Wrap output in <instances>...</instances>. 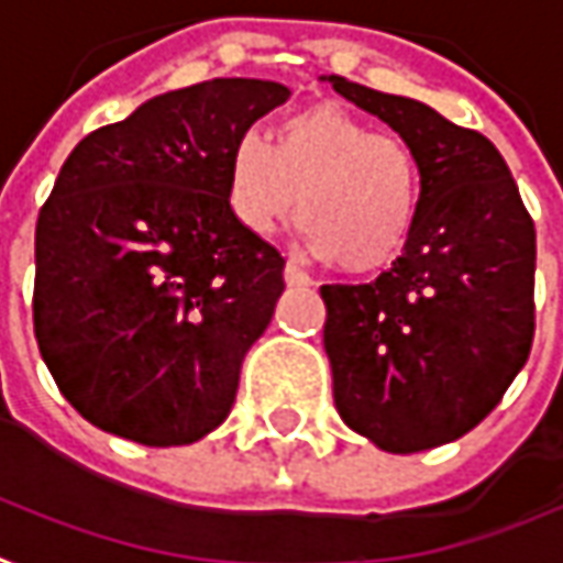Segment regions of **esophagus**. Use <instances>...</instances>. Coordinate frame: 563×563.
<instances>
[{"mask_svg": "<svg viewBox=\"0 0 563 563\" xmlns=\"http://www.w3.org/2000/svg\"><path fill=\"white\" fill-rule=\"evenodd\" d=\"M283 277H286V283H289V286H308V283H311V277H308V274H305V271H301L299 264L292 262V258H289V262H286V267H283Z\"/></svg>", "mask_w": 563, "mask_h": 563, "instance_id": "esophagus-1", "label": "esophagus"}]
</instances>
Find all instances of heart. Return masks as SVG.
I'll list each match as a JSON object with an SVG mask.
<instances>
[{
	"instance_id": "1",
	"label": "heart",
	"mask_w": 563,
	"mask_h": 563,
	"mask_svg": "<svg viewBox=\"0 0 563 563\" xmlns=\"http://www.w3.org/2000/svg\"><path fill=\"white\" fill-rule=\"evenodd\" d=\"M227 199L249 233L271 236L296 218L314 252L364 274L389 264L420 211V165L405 140L340 106L286 118L271 146L243 133L230 148Z\"/></svg>"
}]
</instances>
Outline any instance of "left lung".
I'll use <instances>...</instances> for the list:
<instances>
[{"mask_svg":"<svg viewBox=\"0 0 563 563\" xmlns=\"http://www.w3.org/2000/svg\"><path fill=\"white\" fill-rule=\"evenodd\" d=\"M330 80L389 124L420 165V211L374 283L320 286L340 417L383 452L471 433L530 358L536 230L498 148L437 108Z\"/></svg>","mask_w":563,"mask_h":563,"instance_id":"1","label":"left lung"}]
</instances>
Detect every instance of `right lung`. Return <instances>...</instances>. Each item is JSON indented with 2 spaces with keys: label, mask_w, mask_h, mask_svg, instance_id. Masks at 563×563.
<instances>
[{
  "label": "right lung",
  "mask_w": 563,
  "mask_h": 563,
  "mask_svg": "<svg viewBox=\"0 0 563 563\" xmlns=\"http://www.w3.org/2000/svg\"><path fill=\"white\" fill-rule=\"evenodd\" d=\"M274 80L170 89L84 136L36 221L33 330L62 396L140 445L221 427L283 296V255L236 221L230 148Z\"/></svg>",
  "instance_id": "obj_1"
}]
</instances>
